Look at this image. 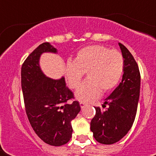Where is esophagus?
I'll return each instance as SVG.
<instances>
[{
	"mask_svg": "<svg viewBox=\"0 0 156 156\" xmlns=\"http://www.w3.org/2000/svg\"><path fill=\"white\" fill-rule=\"evenodd\" d=\"M79 104H80V107L82 109H83L86 106H87V104H85V103H83V102H80L79 103Z\"/></svg>",
	"mask_w": 156,
	"mask_h": 156,
	"instance_id": "obj_1",
	"label": "esophagus"
}]
</instances>
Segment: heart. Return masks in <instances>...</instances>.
Listing matches in <instances>:
<instances>
[{"mask_svg": "<svg viewBox=\"0 0 156 156\" xmlns=\"http://www.w3.org/2000/svg\"><path fill=\"white\" fill-rule=\"evenodd\" d=\"M125 71V60L121 52L102 45H91L78 51L74 61L66 62L65 73L69 87L76 90L83 76L87 79L75 93L76 99L88 103L110 91L121 81Z\"/></svg>", "mask_w": 156, "mask_h": 156, "instance_id": "b5f03b06", "label": "heart"}]
</instances>
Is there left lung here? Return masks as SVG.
I'll return each mask as SVG.
<instances>
[{
  "mask_svg": "<svg viewBox=\"0 0 156 156\" xmlns=\"http://www.w3.org/2000/svg\"><path fill=\"white\" fill-rule=\"evenodd\" d=\"M125 60V71L119 86L105 99L103 108L95 107V116L90 121V130L98 143L113 144L126 135L135 119L140 94V72L132 54L119 43Z\"/></svg>",
  "mask_w": 156,
  "mask_h": 156,
  "instance_id": "left-lung-1",
  "label": "left lung"
}]
</instances>
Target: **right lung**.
I'll use <instances>...</instances> for the list:
<instances>
[{
    "label": "right lung",
    "mask_w": 156,
    "mask_h": 156,
    "mask_svg": "<svg viewBox=\"0 0 156 156\" xmlns=\"http://www.w3.org/2000/svg\"><path fill=\"white\" fill-rule=\"evenodd\" d=\"M44 52L56 53L49 43H43L26 59L21 69V83L26 112L39 138L48 145L59 147L70 140L71 121L81 108L65 78L46 77L40 66Z\"/></svg>",
    "instance_id": "add662e5"
}]
</instances>
